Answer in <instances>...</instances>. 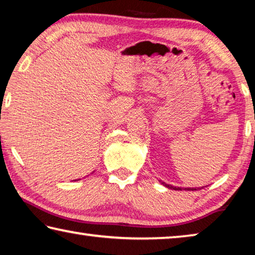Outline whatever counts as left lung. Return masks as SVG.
I'll list each match as a JSON object with an SVG mask.
<instances>
[{
	"label": "left lung",
	"mask_w": 255,
	"mask_h": 255,
	"mask_svg": "<svg viewBox=\"0 0 255 255\" xmlns=\"http://www.w3.org/2000/svg\"><path fill=\"white\" fill-rule=\"evenodd\" d=\"M163 185H164V187H166V188H169V189H173V190H182V189H181V188H176V187H173V185H171V184H166L165 182H161ZM198 189H199V188H198ZM184 190H189V191H190V190H191V191H195V190H197V188H184Z\"/></svg>",
	"instance_id": "obj_1"
}]
</instances>
